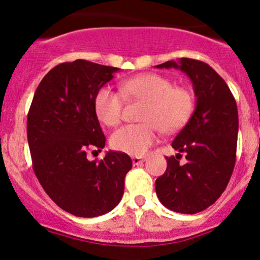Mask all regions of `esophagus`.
<instances>
[{
  "mask_svg": "<svg viewBox=\"0 0 260 260\" xmlns=\"http://www.w3.org/2000/svg\"><path fill=\"white\" fill-rule=\"evenodd\" d=\"M144 160H145L144 157H142V156H134V157H132L133 165H139V164L143 162V161H144Z\"/></svg>",
  "mask_w": 260,
  "mask_h": 260,
  "instance_id": "1",
  "label": "esophagus"
}]
</instances>
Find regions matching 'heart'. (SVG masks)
Listing matches in <instances>:
<instances>
[{
  "instance_id": "1",
  "label": "heart",
  "mask_w": 260,
  "mask_h": 260,
  "mask_svg": "<svg viewBox=\"0 0 260 260\" xmlns=\"http://www.w3.org/2000/svg\"><path fill=\"white\" fill-rule=\"evenodd\" d=\"M123 94L129 99L147 101L142 120L144 123L127 124L111 136V147L128 155H143L157 139V127L164 133L181 129L193 111V96L187 89L174 86L166 77L143 73L121 84V92L104 86L94 100L98 118L106 126H116L122 120Z\"/></svg>"
}]
</instances>
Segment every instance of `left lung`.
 <instances>
[{"instance_id":"1","label":"left lung","mask_w":260,"mask_h":260,"mask_svg":"<svg viewBox=\"0 0 260 260\" xmlns=\"http://www.w3.org/2000/svg\"><path fill=\"white\" fill-rule=\"evenodd\" d=\"M181 70L189 77L196 110L175 137L172 148L186 154L166 157L165 174L155 181L156 196L170 210L197 214L214 204L231 178L236 161L238 111L234 95L210 66L198 59L180 58L155 66Z\"/></svg>"}]
</instances>
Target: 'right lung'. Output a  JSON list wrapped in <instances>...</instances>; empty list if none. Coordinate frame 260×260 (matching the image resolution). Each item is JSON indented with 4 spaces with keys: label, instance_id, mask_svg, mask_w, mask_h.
I'll return each instance as SVG.
<instances>
[{
    "label": "right lung",
    "instance_id": "obj_1",
    "mask_svg": "<svg viewBox=\"0 0 260 260\" xmlns=\"http://www.w3.org/2000/svg\"><path fill=\"white\" fill-rule=\"evenodd\" d=\"M120 68L76 59L53 67L37 88L26 121L32 169L47 196L67 213L95 217L121 201L132 160L107 151L103 160H88L86 151H101L106 138L94 100Z\"/></svg>",
    "mask_w": 260,
    "mask_h": 260
}]
</instances>
